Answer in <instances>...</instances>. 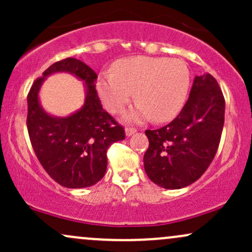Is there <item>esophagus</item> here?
<instances>
[{
    "mask_svg": "<svg viewBox=\"0 0 252 252\" xmlns=\"http://www.w3.org/2000/svg\"><path fill=\"white\" fill-rule=\"evenodd\" d=\"M136 131H137V129L134 128V126H126V136H131L132 134H135Z\"/></svg>",
    "mask_w": 252,
    "mask_h": 252,
    "instance_id": "1",
    "label": "esophagus"
}]
</instances>
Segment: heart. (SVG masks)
Returning <instances> with one entry per match:
<instances>
[{"instance_id": "heart-1", "label": "heart", "mask_w": 252, "mask_h": 252, "mask_svg": "<svg viewBox=\"0 0 252 252\" xmlns=\"http://www.w3.org/2000/svg\"><path fill=\"white\" fill-rule=\"evenodd\" d=\"M190 85V71L182 59L138 56L118 62L114 72H105L97 80V91L106 109L121 114L135 97L132 121L153 120L158 123L173 120L185 105Z\"/></svg>"}]
</instances>
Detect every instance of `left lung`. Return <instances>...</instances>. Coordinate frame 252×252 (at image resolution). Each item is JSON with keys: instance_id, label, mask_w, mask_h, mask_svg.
Returning a JSON list of instances; mask_svg holds the SVG:
<instances>
[{"instance_id": "8db88e82", "label": "left lung", "mask_w": 252, "mask_h": 252, "mask_svg": "<svg viewBox=\"0 0 252 252\" xmlns=\"http://www.w3.org/2000/svg\"><path fill=\"white\" fill-rule=\"evenodd\" d=\"M224 115L225 99L215 77H195L180 114L162 128L146 130L149 147L143 163L150 180L168 189L198 180L218 150Z\"/></svg>"}]
</instances>
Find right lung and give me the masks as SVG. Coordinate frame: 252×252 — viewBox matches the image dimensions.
<instances>
[{"instance_id": "right-lung-1", "label": "right lung", "mask_w": 252, "mask_h": 252, "mask_svg": "<svg viewBox=\"0 0 252 252\" xmlns=\"http://www.w3.org/2000/svg\"><path fill=\"white\" fill-rule=\"evenodd\" d=\"M56 71L74 74L88 86L84 106L68 118L50 117L38 104L39 86ZM96 80V72L86 63L66 58L51 65L28 92L27 129L32 147L47 174L67 189L97 184L105 174L108 148L126 137L123 126L102 108Z\"/></svg>"}]
</instances>
